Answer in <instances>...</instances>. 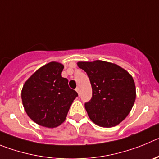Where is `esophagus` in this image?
<instances>
[{"label":"esophagus","instance_id":"1","mask_svg":"<svg viewBox=\"0 0 159 159\" xmlns=\"http://www.w3.org/2000/svg\"><path fill=\"white\" fill-rule=\"evenodd\" d=\"M76 91H77V93H78V95L80 96V94H81V92H80V89L78 88H78H76Z\"/></svg>","mask_w":159,"mask_h":159}]
</instances>
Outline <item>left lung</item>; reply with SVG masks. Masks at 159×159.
I'll list each match as a JSON object with an SVG mask.
<instances>
[{
  "instance_id": "8db88e82",
  "label": "left lung",
  "mask_w": 159,
  "mask_h": 159,
  "mask_svg": "<svg viewBox=\"0 0 159 159\" xmlns=\"http://www.w3.org/2000/svg\"><path fill=\"white\" fill-rule=\"evenodd\" d=\"M77 64L86 72L92 85V98L85 104L90 120L103 128L118 125L135 103L136 92L132 76L120 66L101 60Z\"/></svg>"
}]
</instances>
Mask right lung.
Segmentation results:
<instances>
[{"label":"right lung","mask_w":159,"mask_h":159,"mask_svg":"<svg viewBox=\"0 0 159 159\" xmlns=\"http://www.w3.org/2000/svg\"><path fill=\"white\" fill-rule=\"evenodd\" d=\"M64 66L51 62L37 70L26 81L21 91L26 113L35 123L48 128H56L65 121L74 100L75 90L62 77Z\"/></svg>","instance_id":"add662e5"}]
</instances>
